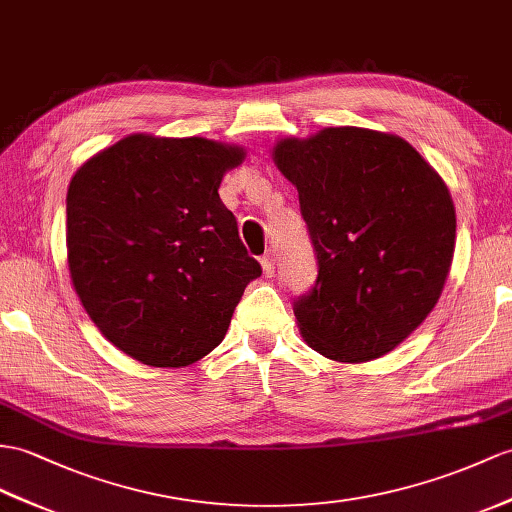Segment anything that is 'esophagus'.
Listing matches in <instances>:
<instances>
[{"instance_id": "34e87169", "label": "esophagus", "mask_w": 512, "mask_h": 512, "mask_svg": "<svg viewBox=\"0 0 512 512\" xmlns=\"http://www.w3.org/2000/svg\"><path fill=\"white\" fill-rule=\"evenodd\" d=\"M260 265H263V273L267 278H271L273 273H276V258H273V254H265L260 258Z\"/></svg>"}]
</instances>
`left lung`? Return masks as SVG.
<instances>
[{"instance_id":"1","label":"left lung","mask_w":512,"mask_h":512,"mask_svg":"<svg viewBox=\"0 0 512 512\" xmlns=\"http://www.w3.org/2000/svg\"><path fill=\"white\" fill-rule=\"evenodd\" d=\"M273 162L299 193L319 276L295 302L308 347L339 363L393 352L439 302L456 245L450 189L402 136L323 128Z\"/></svg>"}]
</instances>
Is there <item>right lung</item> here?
Returning a JSON list of instances; mask_svg holds the SVG:
<instances>
[{
    "mask_svg": "<svg viewBox=\"0 0 512 512\" xmlns=\"http://www.w3.org/2000/svg\"><path fill=\"white\" fill-rule=\"evenodd\" d=\"M241 145L130 134L67 191L69 276L106 339L149 367H186L223 341L258 260L219 197Z\"/></svg>",
    "mask_w": 512,
    "mask_h": 512,
    "instance_id": "1",
    "label": "right lung"
}]
</instances>
